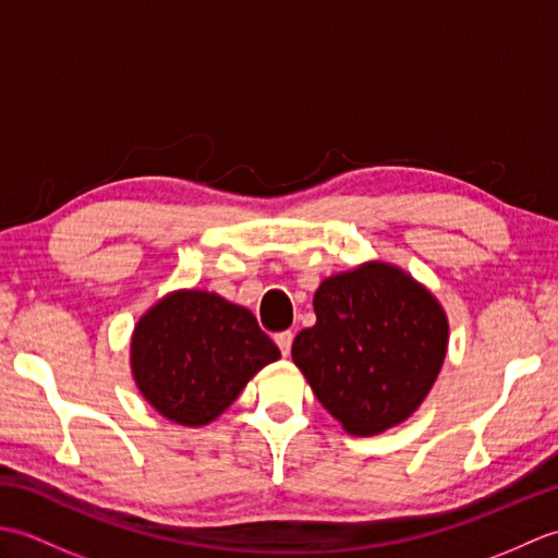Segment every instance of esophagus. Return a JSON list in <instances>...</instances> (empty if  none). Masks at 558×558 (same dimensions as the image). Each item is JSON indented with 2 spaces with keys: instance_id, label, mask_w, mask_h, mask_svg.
Returning a JSON list of instances; mask_svg holds the SVG:
<instances>
[{
  "instance_id": "34e87169",
  "label": "esophagus",
  "mask_w": 558,
  "mask_h": 558,
  "mask_svg": "<svg viewBox=\"0 0 558 558\" xmlns=\"http://www.w3.org/2000/svg\"><path fill=\"white\" fill-rule=\"evenodd\" d=\"M292 330H282V333H278L276 336V342H278V348H280V352L282 354H286V357H288V354H290V350H292Z\"/></svg>"
}]
</instances>
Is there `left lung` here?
Returning a JSON list of instances; mask_svg holds the SVG:
<instances>
[{
  "mask_svg": "<svg viewBox=\"0 0 558 558\" xmlns=\"http://www.w3.org/2000/svg\"><path fill=\"white\" fill-rule=\"evenodd\" d=\"M316 324L292 360L318 402L354 436L405 422L429 393L448 350V318L434 294L398 266L366 260L314 292Z\"/></svg>",
  "mask_w": 558,
  "mask_h": 558,
  "instance_id": "1",
  "label": "left lung"
}]
</instances>
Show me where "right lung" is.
Here are the masks:
<instances>
[{"label":"right lung","instance_id":"obj_1","mask_svg":"<svg viewBox=\"0 0 558 558\" xmlns=\"http://www.w3.org/2000/svg\"><path fill=\"white\" fill-rule=\"evenodd\" d=\"M280 350L256 316L216 292L177 290L138 318L134 381L162 417L204 426L228 410Z\"/></svg>","mask_w":558,"mask_h":558}]
</instances>
